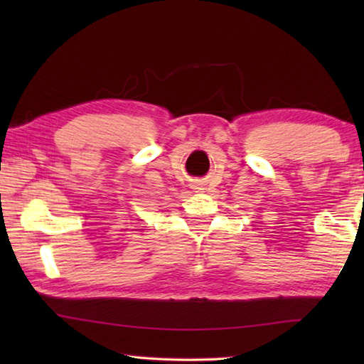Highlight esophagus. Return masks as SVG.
Returning <instances> with one entry per match:
<instances>
[{"label":"esophagus","instance_id":"obj_1","mask_svg":"<svg viewBox=\"0 0 364 364\" xmlns=\"http://www.w3.org/2000/svg\"><path fill=\"white\" fill-rule=\"evenodd\" d=\"M189 186H191V189L194 191V193H202V191H204V186H202V183H200V181H197V180L191 183Z\"/></svg>","mask_w":364,"mask_h":364}]
</instances>
